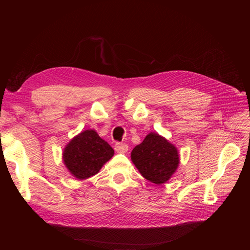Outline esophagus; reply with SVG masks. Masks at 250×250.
I'll list each match as a JSON object with an SVG mask.
<instances>
[{
	"mask_svg": "<svg viewBox=\"0 0 250 250\" xmlns=\"http://www.w3.org/2000/svg\"><path fill=\"white\" fill-rule=\"evenodd\" d=\"M115 150L118 153H126L128 151V145L124 143H116Z\"/></svg>",
	"mask_w": 250,
	"mask_h": 250,
	"instance_id": "esophagus-1",
	"label": "esophagus"
}]
</instances>
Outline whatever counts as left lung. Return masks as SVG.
Returning a JSON list of instances; mask_svg holds the SVG:
<instances>
[{
  "label": "left lung",
  "mask_w": 250,
  "mask_h": 250,
  "mask_svg": "<svg viewBox=\"0 0 250 250\" xmlns=\"http://www.w3.org/2000/svg\"><path fill=\"white\" fill-rule=\"evenodd\" d=\"M131 161L147 180L165 184L179 164L177 149L160 134L151 132L131 152Z\"/></svg>",
  "instance_id": "obj_1"
}]
</instances>
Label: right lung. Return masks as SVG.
<instances>
[{"label": "right lung", "instance_id": "add662e5", "mask_svg": "<svg viewBox=\"0 0 250 250\" xmlns=\"http://www.w3.org/2000/svg\"><path fill=\"white\" fill-rule=\"evenodd\" d=\"M115 151L95 130H85L75 137L63 151V162L71 174L86 179L100 171Z\"/></svg>", "mask_w": 250, "mask_h": 250}]
</instances>
